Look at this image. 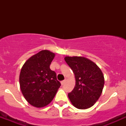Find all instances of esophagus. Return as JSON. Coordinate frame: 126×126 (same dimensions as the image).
Here are the masks:
<instances>
[{"mask_svg": "<svg viewBox=\"0 0 126 126\" xmlns=\"http://www.w3.org/2000/svg\"><path fill=\"white\" fill-rule=\"evenodd\" d=\"M65 82H66V80H64L62 81V82H61V84H62V85H63L64 84V83H65Z\"/></svg>", "mask_w": 126, "mask_h": 126, "instance_id": "34e87169", "label": "esophagus"}]
</instances>
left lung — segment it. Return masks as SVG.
<instances>
[{"label":"left lung","instance_id":"left-lung-1","mask_svg":"<svg viewBox=\"0 0 126 126\" xmlns=\"http://www.w3.org/2000/svg\"><path fill=\"white\" fill-rule=\"evenodd\" d=\"M64 60L73 71L76 85L68 97L75 107L87 109L99 99L104 85L102 71L90 60L83 57H65Z\"/></svg>","mask_w":126,"mask_h":126}]
</instances>
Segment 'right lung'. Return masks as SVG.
I'll return each instance as SVG.
<instances>
[{
    "mask_svg": "<svg viewBox=\"0 0 126 126\" xmlns=\"http://www.w3.org/2000/svg\"><path fill=\"white\" fill-rule=\"evenodd\" d=\"M55 54L43 50L32 56L21 68L19 84L23 96L30 105L38 108L47 105L55 97L60 82L50 64Z\"/></svg>",
    "mask_w": 126,
    "mask_h": 126,
    "instance_id": "1",
    "label": "right lung"
}]
</instances>
